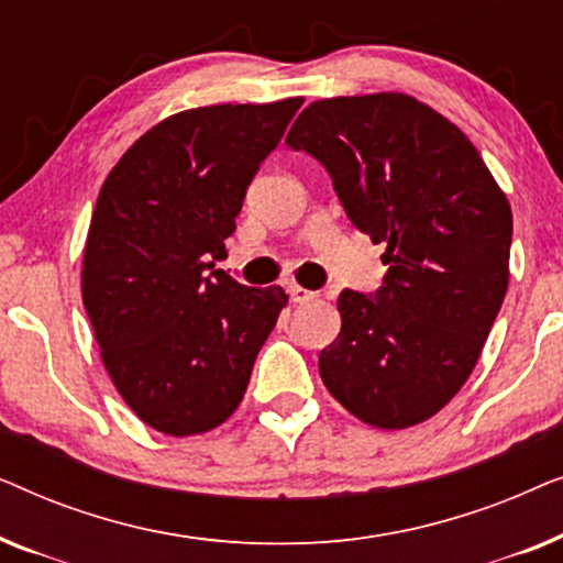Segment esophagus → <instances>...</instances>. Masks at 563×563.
<instances>
[{"instance_id":"esophagus-1","label":"esophagus","mask_w":563,"mask_h":563,"mask_svg":"<svg viewBox=\"0 0 563 563\" xmlns=\"http://www.w3.org/2000/svg\"><path fill=\"white\" fill-rule=\"evenodd\" d=\"M287 291H289L291 302H310V299L314 297V291L299 287V284H291V287H289Z\"/></svg>"}]
</instances>
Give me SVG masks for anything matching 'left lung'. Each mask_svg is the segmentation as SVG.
Masks as SVG:
<instances>
[{"instance_id":"8db88e82","label":"left lung","mask_w":563,"mask_h":563,"mask_svg":"<svg viewBox=\"0 0 563 563\" xmlns=\"http://www.w3.org/2000/svg\"><path fill=\"white\" fill-rule=\"evenodd\" d=\"M287 145L318 158L345 214L389 266L374 295L343 289L320 376L382 430L433 418L474 372L510 279L512 212L474 143L415 97L312 102Z\"/></svg>"}]
</instances>
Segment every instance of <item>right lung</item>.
Returning a JSON list of instances; mask_svg holds the SVG:
<instances>
[{
  "instance_id": "add662e5",
  "label": "right lung",
  "mask_w": 563,
  "mask_h": 563,
  "mask_svg": "<svg viewBox=\"0 0 563 563\" xmlns=\"http://www.w3.org/2000/svg\"><path fill=\"white\" fill-rule=\"evenodd\" d=\"M302 97L172 114L125 151L99 189L81 297L107 374L166 435H197L241 405L276 325L282 287H243L225 258L245 189Z\"/></svg>"
}]
</instances>
